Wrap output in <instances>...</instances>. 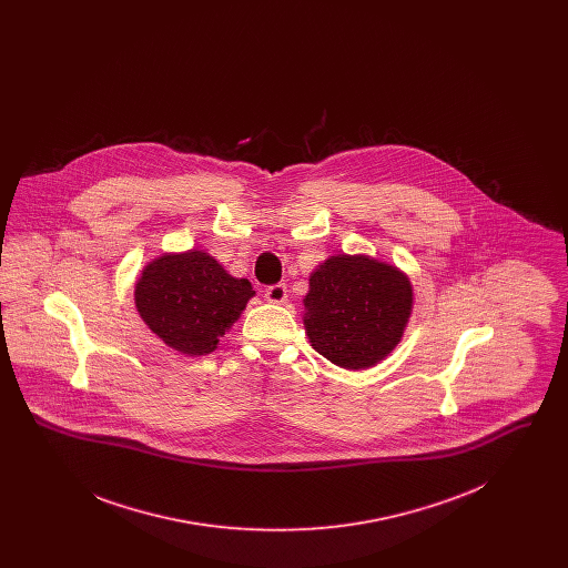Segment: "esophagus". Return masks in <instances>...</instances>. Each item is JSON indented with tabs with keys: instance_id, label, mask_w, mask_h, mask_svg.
I'll return each instance as SVG.
<instances>
[{
	"instance_id": "obj_1",
	"label": "esophagus",
	"mask_w": 568,
	"mask_h": 568,
	"mask_svg": "<svg viewBox=\"0 0 568 568\" xmlns=\"http://www.w3.org/2000/svg\"><path fill=\"white\" fill-rule=\"evenodd\" d=\"M264 297L271 302V304H283L285 300H287V287L283 285V283H276V285H271L268 290H266V294Z\"/></svg>"
}]
</instances>
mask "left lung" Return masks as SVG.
I'll return each mask as SVG.
<instances>
[{
    "instance_id": "obj_1",
    "label": "left lung",
    "mask_w": 568,
    "mask_h": 568,
    "mask_svg": "<svg viewBox=\"0 0 568 568\" xmlns=\"http://www.w3.org/2000/svg\"><path fill=\"white\" fill-rule=\"evenodd\" d=\"M302 302L313 349L341 368L364 371L403 341L413 313V285L387 262L338 253L311 272Z\"/></svg>"
}]
</instances>
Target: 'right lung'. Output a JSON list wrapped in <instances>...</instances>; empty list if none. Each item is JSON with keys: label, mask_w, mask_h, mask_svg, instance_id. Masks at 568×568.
Listing matches in <instances>:
<instances>
[{"label": "right lung", "mask_w": 568, "mask_h": 568, "mask_svg": "<svg viewBox=\"0 0 568 568\" xmlns=\"http://www.w3.org/2000/svg\"><path fill=\"white\" fill-rule=\"evenodd\" d=\"M253 296L246 278L232 276L200 248L162 253L140 271L134 287L142 322L170 349L190 357L215 352Z\"/></svg>", "instance_id": "1"}]
</instances>
